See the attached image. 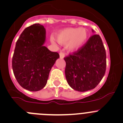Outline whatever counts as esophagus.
I'll list each match as a JSON object with an SVG mask.
<instances>
[{
    "instance_id": "34e87169",
    "label": "esophagus",
    "mask_w": 123,
    "mask_h": 123,
    "mask_svg": "<svg viewBox=\"0 0 123 123\" xmlns=\"http://www.w3.org/2000/svg\"><path fill=\"white\" fill-rule=\"evenodd\" d=\"M59 56H60L61 58H64L65 57V53H64V51H61L59 53Z\"/></svg>"
}]
</instances>
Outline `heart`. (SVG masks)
<instances>
[{
	"instance_id": "b5f03b06",
	"label": "heart",
	"mask_w": 123,
	"mask_h": 123,
	"mask_svg": "<svg viewBox=\"0 0 123 123\" xmlns=\"http://www.w3.org/2000/svg\"><path fill=\"white\" fill-rule=\"evenodd\" d=\"M89 36L87 30L84 28H67L59 32L56 36V39L61 44L67 43L68 50L74 51L81 49L86 43ZM51 41L55 42L53 37Z\"/></svg>"
}]
</instances>
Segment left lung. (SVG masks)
<instances>
[{"instance_id": "left-lung-1", "label": "left lung", "mask_w": 123, "mask_h": 123, "mask_svg": "<svg viewBox=\"0 0 123 123\" xmlns=\"http://www.w3.org/2000/svg\"><path fill=\"white\" fill-rule=\"evenodd\" d=\"M64 59L66 62V80L76 91L86 92L95 88L105 73L106 53L98 34L92 36L81 49Z\"/></svg>"}]
</instances>
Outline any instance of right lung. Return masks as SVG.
<instances>
[{
    "label": "right lung",
    "instance_id": "obj_1",
    "mask_svg": "<svg viewBox=\"0 0 123 123\" xmlns=\"http://www.w3.org/2000/svg\"><path fill=\"white\" fill-rule=\"evenodd\" d=\"M45 29L35 24L25 28L16 42L12 59L14 74L21 87L39 91L45 86L51 67L59 58L43 46Z\"/></svg>",
    "mask_w": 123,
    "mask_h": 123
}]
</instances>
